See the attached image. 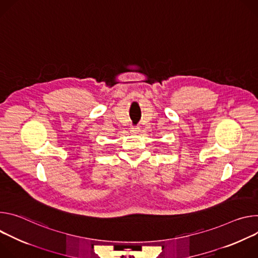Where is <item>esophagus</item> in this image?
Masks as SVG:
<instances>
[{
	"label": "esophagus",
	"mask_w": 258,
	"mask_h": 258,
	"mask_svg": "<svg viewBox=\"0 0 258 258\" xmlns=\"http://www.w3.org/2000/svg\"><path fill=\"white\" fill-rule=\"evenodd\" d=\"M130 131H131L132 133H138V132L140 131V128H139L138 126H131Z\"/></svg>",
	"instance_id": "1"
}]
</instances>
